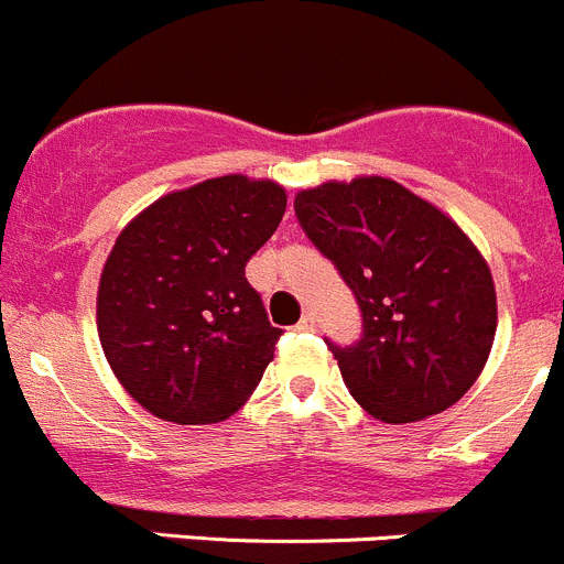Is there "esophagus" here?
<instances>
[{
  "instance_id": "34e87169",
  "label": "esophagus",
  "mask_w": 564,
  "mask_h": 564,
  "mask_svg": "<svg viewBox=\"0 0 564 564\" xmlns=\"http://www.w3.org/2000/svg\"><path fill=\"white\" fill-rule=\"evenodd\" d=\"M315 326H318V321H315L313 313H307V315H302V321L296 324V329L299 332H315Z\"/></svg>"
}]
</instances>
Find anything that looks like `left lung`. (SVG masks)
Listing matches in <instances>:
<instances>
[{
    "instance_id": "8db88e82",
    "label": "left lung",
    "mask_w": 564,
    "mask_h": 564,
    "mask_svg": "<svg viewBox=\"0 0 564 564\" xmlns=\"http://www.w3.org/2000/svg\"><path fill=\"white\" fill-rule=\"evenodd\" d=\"M307 238L362 310V337L329 346L348 393L382 423L457 404L479 379L498 326L492 273L454 218L388 176L296 193Z\"/></svg>"
}]
</instances>
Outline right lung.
<instances>
[{"label": "right lung", "instance_id": "1", "mask_svg": "<svg viewBox=\"0 0 564 564\" xmlns=\"http://www.w3.org/2000/svg\"><path fill=\"white\" fill-rule=\"evenodd\" d=\"M285 207L279 182L227 174L165 193L121 229L101 268L96 329L143 410L218 423L254 393L282 329L268 324L246 262Z\"/></svg>", "mask_w": 564, "mask_h": 564}]
</instances>
